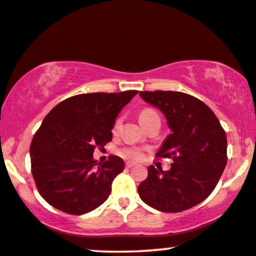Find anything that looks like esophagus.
Wrapping results in <instances>:
<instances>
[{
	"instance_id": "esophagus-1",
	"label": "esophagus",
	"mask_w": 256,
	"mask_h": 256,
	"mask_svg": "<svg viewBox=\"0 0 256 256\" xmlns=\"http://www.w3.org/2000/svg\"><path fill=\"white\" fill-rule=\"evenodd\" d=\"M125 166L128 168H134V166H136V164H134V162H126Z\"/></svg>"
}]
</instances>
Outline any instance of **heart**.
Here are the masks:
<instances>
[{
	"instance_id": "b5f03b06",
	"label": "heart",
	"mask_w": 256,
	"mask_h": 256,
	"mask_svg": "<svg viewBox=\"0 0 256 256\" xmlns=\"http://www.w3.org/2000/svg\"><path fill=\"white\" fill-rule=\"evenodd\" d=\"M153 114H156L154 110H152V108H144V110H142L140 114H139V119H140V122H142V120H145V119L150 118ZM120 122H122L120 118L116 119V122L114 124V131L118 130L119 126H120ZM120 154L126 159L140 160L142 158V150L139 148H136V146H131V148H124L120 150Z\"/></svg>"
}]
</instances>
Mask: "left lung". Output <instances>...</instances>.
Segmentation results:
<instances>
[{
  "mask_svg": "<svg viewBox=\"0 0 256 256\" xmlns=\"http://www.w3.org/2000/svg\"><path fill=\"white\" fill-rule=\"evenodd\" d=\"M140 96L168 119L172 134L156 156L173 162L168 171L150 166L139 196L160 212L188 210L213 192L226 168V132L214 112L190 94L156 90L140 91Z\"/></svg>",
  "mask_w": 256,
  "mask_h": 256,
  "instance_id": "1",
  "label": "left lung"
}]
</instances>
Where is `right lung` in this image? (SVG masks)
Listing matches in <instances>:
<instances>
[{
    "label": "right lung",
    "instance_id": "right-lung-1",
    "mask_svg": "<svg viewBox=\"0 0 256 256\" xmlns=\"http://www.w3.org/2000/svg\"><path fill=\"white\" fill-rule=\"evenodd\" d=\"M138 94H82L60 102L43 119L30 145L32 173L40 196L72 216L91 212L111 193L124 162L110 156L94 160V148L112 139L114 119Z\"/></svg>",
    "mask_w": 256,
    "mask_h": 256
}]
</instances>
